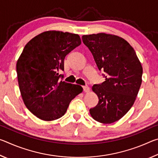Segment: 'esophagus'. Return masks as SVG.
Wrapping results in <instances>:
<instances>
[{
    "instance_id": "1",
    "label": "esophagus",
    "mask_w": 158,
    "mask_h": 158,
    "mask_svg": "<svg viewBox=\"0 0 158 158\" xmlns=\"http://www.w3.org/2000/svg\"><path fill=\"white\" fill-rule=\"evenodd\" d=\"M83 90H84V92L88 93V92H89L90 89L89 86H86V85H85V86H83Z\"/></svg>"
}]
</instances>
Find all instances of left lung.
<instances>
[{"instance_id":"1","label":"left lung","mask_w":158,"mask_h":158,"mask_svg":"<svg viewBox=\"0 0 158 158\" xmlns=\"http://www.w3.org/2000/svg\"><path fill=\"white\" fill-rule=\"evenodd\" d=\"M82 40L99 70L105 73V81L92 87L99 101L90 114L101 123H112L134 105L142 81V66L132 46L121 37L102 33L83 35Z\"/></svg>"}]
</instances>
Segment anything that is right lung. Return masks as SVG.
Listing matches in <instances>:
<instances>
[{
	"label": "right lung",
	"instance_id": "1",
	"mask_svg": "<svg viewBox=\"0 0 158 158\" xmlns=\"http://www.w3.org/2000/svg\"><path fill=\"white\" fill-rule=\"evenodd\" d=\"M79 35L43 32L29 41L17 63L19 86L28 109L45 121L62 117L81 86L60 80L66 55L81 44Z\"/></svg>",
	"mask_w": 158,
	"mask_h": 158
}]
</instances>
